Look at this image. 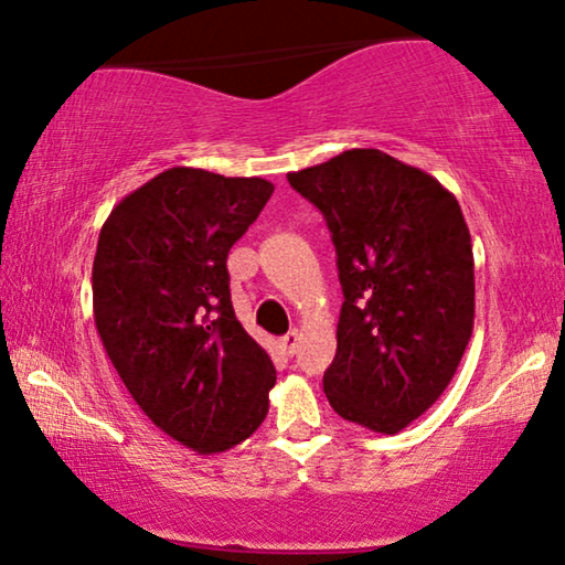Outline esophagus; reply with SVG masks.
<instances>
[{
	"mask_svg": "<svg viewBox=\"0 0 565 565\" xmlns=\"http://www.w3.org/2000/svg\"><path fill=\"white\" fill-rule=\"evenodd\" d=\"M297 343H299V332L297 330L286 332L284 338H279V351L284 355H294V353H297Z\"/></svg>",
	"mask_w": 565,
	"mask_h": 565,
	"instance_id": "esophagus-1",
	"label": "esophagus"
}]
</instances>
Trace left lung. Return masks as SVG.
Instances as JSON below:
<instances>
[{"instance_id":"obj_1","label":"left lung","mask_w":565,"mask_h":565,"mask_svg":"<svg viewBox=\"0 0 565 565\" xmlns=\"http://www.w3.org/2000/svg\"><path fill=\"white\" fill-rule=\"evenodd\" d=\"M328 222L343 307L322 386L343 419L394 435L438 402L473 332V250L438 179L376 148L286 173Z\"/></svg>"}]
</instances>
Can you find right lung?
Instances as JSON below:
<instances>
[{"label": "right lung", "instance_id": "right-lung-1", "mask_svg": "<svg viewBox=\"0 0 565 565\" xmlns=\"http://www.w3.org/2000/svg\"><path fill=\"white\" fill-rule=\"evenodd\" d=\"M274 184L177 166L135 189L102 225L94 322L150 423L202 456L230 450L268 415L276 369L237 322L227 253Z\"/></svg>", "mask_w": 565, "mask_h": 565}]
</instances>
